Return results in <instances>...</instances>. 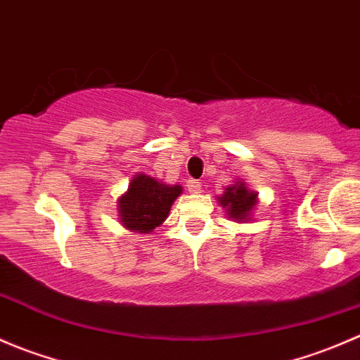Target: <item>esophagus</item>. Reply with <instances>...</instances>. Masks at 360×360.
I'll use <instances>...</instances> for the list:
<instances>
[{"instance_id":"esophagus-1","label":"esophagus","mask_w":360,"mask_h":360,"mask_svg":"<svg viewBox=\"0 0 360 360\" xmlns=\"http://www.w3.org/2000/svg\"><path fill=\"white\" fill-rule=\"evenodd\" d=\"M186 186H188V191H191V193H198V191H202V183L197 179H190L186 183Z\"/></svg>"}]
</instances>
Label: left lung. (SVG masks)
Masks as SVG:
<instances>
[{
  "mask_svg": "<svg viewBox=\"0 0 360 360\" xmlns=\"http://www.w3.org/2000/svg\"><path fill=\"white\" fill-rule=\"evenodd\" d=\"M217 200L231 219L237 223H245L250 219L254 207L257 205V193L250 191L244 181L238 179L235 181V184L224 188V193L217 197Z\"/></svg>",
  "mask_w": 360,
  "mask_h": 360,
  "instance_id": "left-lung-1",
  "label": "left lung"
}]
</instances>
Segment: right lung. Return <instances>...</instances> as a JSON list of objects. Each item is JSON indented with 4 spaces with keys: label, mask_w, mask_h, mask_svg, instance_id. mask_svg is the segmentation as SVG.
Wrapping results in <instances>:
<instances>
[{
    "label": "right lung",
    "mask_w": 360,
    "mask_h": 360,
    "mask_svg": "<svg viewBox=\"0 0 360 360\" xmlns=\"http://www.w3.org/2000/svg\"><path fill=\"white\" fill-rule=\"evenodd\" d=\"M181 193V184L169 186L146 174H136L129 190L118 198L120 223L130 231L150 233L169 217L170 207Z\"/></svg>",
    "instance_id": "add662e5"
}]
</instances>
